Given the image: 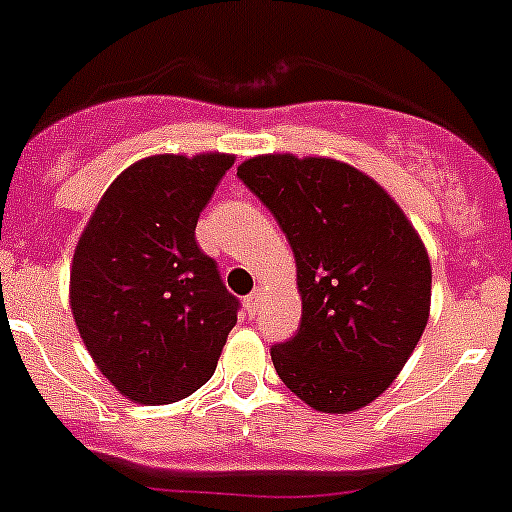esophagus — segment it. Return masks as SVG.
<instances>
[{"label":"esophagus","mask_w":512,"mask_h":512,"mask_svg":"<svg viewBox=\"0 0 512 512\" xmlns=\"http://www.w3.org/2000/svg\"><path fill=\"white\" fill-rule=\"evenodd\" d=\"M257 305H260V290H255V293H250L245 298V308L250 315L257 313Z\"/></svg>","instance_id":"obj_1"}]
</instances>
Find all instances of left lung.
Wrapping results in <instances>:
<instances>
[{
    "label": "left lung",
    "mask_w": 512,
    "mask_h": 512,
    "mask_svg": "<svg viewBox=\"0 0 512 512\" xmlns=\"http://www.w3.org/2000/svg\"><path fill=\"white\" fill-rule=\"evenodd\" d=\"M278 219L298 267L300 328L270 348L295 396L326 414L389 389L422 338L432 265L399 204L343 161L267 154L237 166Z\"/></svg>",
    "instance_id": "obj_1"
}]
</instances>
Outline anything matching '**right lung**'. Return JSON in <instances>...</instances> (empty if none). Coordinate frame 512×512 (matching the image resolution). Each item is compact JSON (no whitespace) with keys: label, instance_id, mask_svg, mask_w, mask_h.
Here are the masks:
<instances>
[{"label":"right lung","instance_id":"obj_1","mask_svg":"<svg viewBox=\"0 0 512 512\" xmlns=\"http://www.w3.org/2000/svg\"><path fill=\"white\" fill-rule=\"evenodd\" d=\"M234 156L159 154L128 166L95 207L70 267V308L103 376L136 404L207 384L237 323L197 219Z\"/></svg>","mask_w":512,"mask_h":512}]
</instances>
